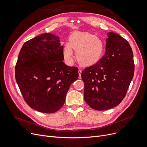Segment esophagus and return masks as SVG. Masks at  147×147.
<instances>
[{"label": "esophagus", "instance_id": "1", "mask_svg": "<svg viewBox=\"0 0 147 147\" xmlns=\"http://www.w3.org/2000/svg\"><path fill=\"white\" fill-rule=\"evenodd\" d=\"M78 73L79 74V79H81V78H82V77H81V74H82V70H81V69H79Z\"/></svg>", "mask_w": 147, "mask_h": 147}]
</instances>
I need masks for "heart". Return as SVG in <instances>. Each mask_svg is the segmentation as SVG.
I'll return each instance as SVG.
<instances>
[{
  "instance_id": "heart-1",
  "label": "heart",
  "mask_w": 147,
  "mask_h": 147,
  "mask_svg": "<svg viewBox=\"0 0 147 147\" xmlns=\"http://www.w3.org/2000/svg\"><path fill=\"white\" fill-rule=\"evenodd\" d=\"M76 52L79 63L89 65L94 63L101 57L104 50V43L101 38L88 33L74 32L69 37V43L65 45L64 56L67 61H73L71 49Z\"/></svg>"
}]
</instances>
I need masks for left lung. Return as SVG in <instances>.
<instances>
[{"label":"left lung","instance_id":"1","mask_svg":"<svg viewBox=\"0 0 147 147\" xmlns=\"http://www.w3.org/2000/svg\"><path fill=\"white\" fill-rule=\"evenodd\" d=\"M107 35L105 55L82 73L84 101L99 111L112 109L122 101L135 70L129 42L117 33L110 32Z\"/></svg>","mask_w":147,"mask_h":147}]
</instances>
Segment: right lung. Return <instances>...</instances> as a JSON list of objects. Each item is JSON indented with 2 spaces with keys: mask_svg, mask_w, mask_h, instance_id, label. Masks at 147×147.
I'll return each instance as SVG.
<instances>
[{
  "mask_svg": "<svg viewBox=\"0 0 147 147\" xmlns=\"http://www.w3.org/2000/svg\"><path fill=\"white\" fill-rule=\"evenodd\" d=\"M59 37L44 33L24 43L15 65V79L26 102L44 113L58 111L69 86L78 79V68L69 67Z\"/></svg>",
  "mask_w": 147,
  "mask_h": 147,
  "instance_id": "add662e5",
  "label": "right lung"
}]
</instances>
